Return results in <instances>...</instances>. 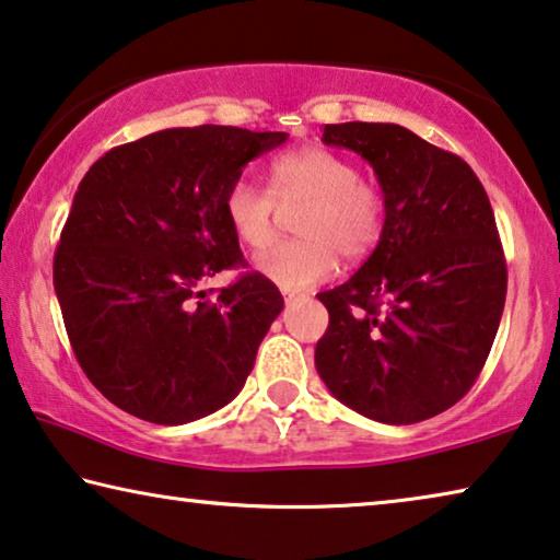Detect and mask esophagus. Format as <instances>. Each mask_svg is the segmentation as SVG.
Returning <instances> with one entry per match:
<instances>
[{"label":"esophagus","instance_id":"34e87169","mask_svg":"<svg viewBox=\"0 0 560 560\" xmlns=\"http://www.w3.org/2000/svg\"><path fill=\"white\" fill-rule=\"evenodd\" d=\"M302 299L304 296L302 294H294V291H283V302H287L289 306L296 304V302H302Z\"/></svg>","mask_w":560,"mask_h":560}]
</instances>
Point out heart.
<instances>
[{
    "mask_svg": "<svg viewBox=\"0 0 560 560\" xmlns=\"http://www.w3.org/2000/svg\"><path fill=\"white\" fill-rule=\"evenodd\" d=\"M306 200L299 219L304 238L287 241L258 256L256 269L287 291H304L339 269V254L362 258L377 246L385 226V200L360 180L352 161L327 148L287 150L269 163V190L238 178L223 198V211L236 236L252 248L273 241V208Z\"/></svg>",
    "mask_w": 560,
    "mask_h": 560,
    "instance_id": "obj_1",
    "label": "heart"
}]
</instances>
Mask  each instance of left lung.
Returning a JSON list of instances; mask_svg holds the SVG:
<instances>
[{
  "mask_svg": "<svg viewBox=\"0 0 560 560\" xmlns=\"http://www.w3.org/2000/svg\"><path fill=\"white\" fill-rule=\"evenodd\" d=\"M322 140L372 165L385 226L329 312L314 364L324 385L370 420L415 424L467 395L493 347L508 271L478 175L395 122L324 125Z\"/></svg>",
  "mask_w": 560,
  "mask_h": 560,
  "instance_id": "obj_1",
  "label": "left lung"
}]
</instances>
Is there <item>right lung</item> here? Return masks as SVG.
<instances>
[{
    "instance_id": "1",
    "label": "right lung",
    "mask_w": 560,
    "mask_h": 560,
    "mask_svg": "<svg viewBox=\"0 0 560 560\" xmlns=\"http://www.w3.org/2000/svg\"><path fill=\"white\" fill-rule=\"evenodd\" d=\"M289 132L198 125L113 148L80 180L55 252V294L88 380L115 407L186 424L226 407L283 308L241 273L219 299L198 283L244 266L223 198Z\"/></svg>"
}]
</instances>
